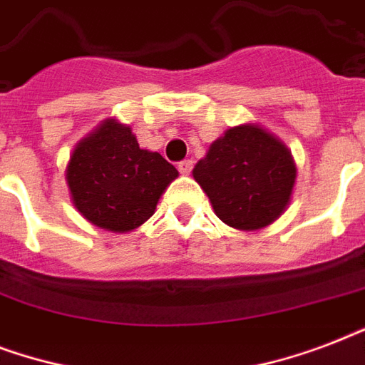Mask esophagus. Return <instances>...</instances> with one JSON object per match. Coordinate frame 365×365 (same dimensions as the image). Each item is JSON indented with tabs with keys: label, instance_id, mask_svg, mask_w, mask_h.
I'll return each instance as SVG.
<instances>
[{
	"label": "esophagus",
	"instance_id": "obj_1",
	"mask_svg": "<svg viewBox=\"0 0 365 365\" xmlns=\"http://www.w3.org/2000/svg\"><path fill=\"white\" fill-rule=\"evenodd\" d=\"M178 170L182 172L183 176H189V174H191V170H193V160L191 159L182 160V163L178 165Z\"/></svg>",
	"mask_w": 365,
	"mask_h": 365
}]
</instances>
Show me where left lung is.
<instances>
[{"instance_id": "1", "label": "left lung", "mask_w": 365, "mask_h": 365, "mask_svg": "<svg viewBox=\"0 0 365 365\" xmlns=\"http://www.w3.org/2000/svg\"><path fill=\"white\" fill-rule=\"evenodd\" d=\"M216 216L229 227L257 231L277 222L294 193L297 166L282 140L255 123L223 132L193 168Z\"/></svg>"}]
</instances>
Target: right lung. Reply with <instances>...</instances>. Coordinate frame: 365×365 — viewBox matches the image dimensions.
<instances>
[{"mask_svg":"<svg viewBox=\"0 0 365 365\" xmlns=\"http://www.w3.org/2000/svg\"><path fill=\"white\" fill-rule=\"evenodd\" d=\"M176 178V168L157 151L140 148L130 126L115 117L83 138L66 166L76 210L111 233H128L148 222Z\"/></svg>","mask_w":365,"mask_h":365,"instance_id":"right-lung-1","label":"right lung"}]
</instances>
